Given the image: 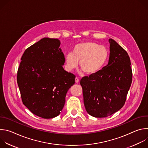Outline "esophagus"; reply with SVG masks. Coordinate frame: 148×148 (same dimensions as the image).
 <instances>
[{
  "label": "esophagus",
  "instance_id": "obj_1",
  "mask_svg": "<svg viewBox=\"0 0 148 148\" xmlns=\"http://www.w3.org/2000/svg\"><path fill=\"white\" fill-rule=\"evenodd\" d=\"M75 81L76 83H78V82H79V79H78V77H75Z\"/></svg>",
  "mask_w": 148,
  "mask_h": 148
}]
</instances>
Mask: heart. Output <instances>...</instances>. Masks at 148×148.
I'll list each match as a JSON object with an SVG mask.
<instances>
[{"mask_svg": "<svg viewBox=\"0 0 148 148\" xmlns=\"http://www.w3.org/2000/svg\"><path fill=\"white\" fill-rule=\"evenodd\" d=\"M110 51L105 46L94 41H85L75 45L73 53L66 55V68L68 71L75 69L79 62V67L86 75L99 72L107 64Z\"/></svg>", "mask_w": 148, "mask_h": 148, "instance_id": "1", "label": "heart"}]
</instances>
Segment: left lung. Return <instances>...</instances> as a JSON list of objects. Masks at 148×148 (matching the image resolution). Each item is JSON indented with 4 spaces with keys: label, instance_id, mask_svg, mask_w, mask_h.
I'll list each match as a JSON object with an SVG mask.
<instances>
[{
    "label": "left lung",
    "instance_id": "8db88e82",
    "mask_svg": "<svg viewBox=\"0 0 148 148\" xmlns=\"http://www.w3.org/2000/svg\"><path fill=\"white\" fill-rule=\"evenodd\" d=\"M108 64L98 73L80 81L87 112L95 118H105L118 111L125 104L130 88L132 71L130 58L116 42L109 39Z\"/></svg>",
    "mask_w": 148,
    "mask_h": 148
}]
</instances>
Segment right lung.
Here are the masks:
<instances>
[{
    "label": "right lung",
    "mask_w": 148,
    "mask_h": 148,
    "mask_svg": "<svg viewBox=\"0 0 148 148\" xmlns=\"http://www.w3.org/2000/svg\"><path fill=\"white\" fill-rule=\"evenodd\" d=\"M60 41L45 37L24 52L17 81L22 102L34 115L45 119L58 116L75 76L65 71Z\"/></svg>",
    "instance_id": "right-lung-1"
}]
</instances>
